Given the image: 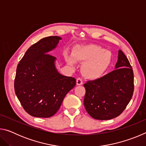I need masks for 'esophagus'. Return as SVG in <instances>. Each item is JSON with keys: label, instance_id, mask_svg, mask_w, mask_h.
Wrapping results in <instances>:
<instances>
[{"label": "esophagus", "instance_id": "esophagus-1", "mask_svg": "<svg viewBox=\"0 0 146 146\" xmlns=\"http://www.w3.org/2000/svg\"><path fill=\"white\" fill-rule=\"evenodd\" d=\"M76 85H77V86H80V85H82L83 84L82 80V79H81L80 78H78L77 79H76Z\"/></svg>", "mask_w": 146, "mask_h": 146}]
</instances>
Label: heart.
<instances>
[{
	"instance_id": "1",
	"label": "heart",
	"mask_w": 146,
	"mask_h": 146,
	"mask_svg": "<svg viewBox=\"0 0 146 146\" xmlns=\"http://www.w3.org/2000/svg\"><path fill=\"white\" fill-rule=\"evenodd\" d=\"M66 61L71 66L76 62H84L81 71L85 78L97 80L102 77L110 67L111 54L100 46L88 44L74 47L71 55L65 53Z\"/></svg>"
}]
</instances>
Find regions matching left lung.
Masks as SVG:
<instances>
[{"instance_id": "obj_1", "label": "left lung", "mask_w": 146, "mask_h": 146, "mask_svg": "<svg viewBox=\"0 0 146 146\" xmlns=\"http://www.w3.org/2000/svg\"><path fill=\"white\" fill-rule=\"evenodd\" d=\"M115 70L97 80L84 84V104L91 117L110 120L119 116L131 99L134 75L127 58L118 51Z\"/></svg>"}]
</instances>
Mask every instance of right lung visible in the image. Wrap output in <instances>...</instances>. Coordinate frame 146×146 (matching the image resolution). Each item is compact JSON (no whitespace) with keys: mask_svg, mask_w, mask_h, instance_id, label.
I'll list each match as a JSON object with an SVG mask.
<instances>
[{"mask_svg":"<svg viewBox=\"0 0 146 146\" xmlns=\"http://www.w3.org/2000/svg\"><path fill=\"white\" fill-rule=\"evenodd\" d=\"M61 39L57 36L42 38L26 51L17 66L15 91L24 110L33 117H52L76 85L75 78L58 73L56 57L48 54Z\"/></svg>","mask_w":146,"mask_h":146,"instance_id":"right-lung-1","label":"right lung"}]
</instances>
